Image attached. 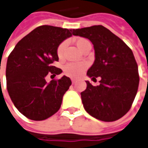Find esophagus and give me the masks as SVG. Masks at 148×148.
<instances>
[{
  "instance_id": "esophagus-1",
  "label": "esophagus",
  "mask_w": 148,
  "mask_h": 148,
  "mask_svg": "<svg viewBox=\"0 0 148 148\" xmlns=\"http://www.w3.org/2000/svg\"><path fill=\"white\" fill-rule=\"evenodd\" d=\"M72 84H76V80H75V79H72Z\"/></svg>"
}]
</instances>
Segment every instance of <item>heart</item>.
Instances as JSON below:
<instances>
[{
  "instance_id": "heart-1",
  "label": "heart",
  "mask_w": 148,
  "mask_h": 148,
  "mask_svg": "<svg viewBox=\"0 0 148 148\" xmlns=\"http://www.w3.org/2000/svg\"><path fill=\"white\" fill-rule=\"evenodd\" d=\"M88 42H89L88 41L87 39L83 38H77L76 40V46L81 51L85 47V45L88 43ZM66 45H67L66 42H62L57 47V56L60 58H62L63 56H64ZM87 67L88 64L86 63H84V62H81V63H68L64 66V72H65V74L67 76L76 78V77H79L83 74V72L85 71Z\"/></svg>"
}]
</instances>
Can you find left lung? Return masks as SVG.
Returning a JSON list of instances; mask_svg holds the SVG:
<instances>
[{"instance_id":"1","label":"left lung","mask_w":148,"mask_h":148,"mask_svg":"<svg viewBox=\"0 0 148 148\" xmlns=\"http://www.w3.org/2000/svg\"><path fill=\"white\" fill-rule=\"evenodd\" d=\"M73 34L89 39L95 50L94 64L87 72L92 80L100 76V84L82 92L85 110L93 118L114 122L130 110L139 83L138 64L131 49L103 25L73 29Z\"/></svg>"}]
</instances>
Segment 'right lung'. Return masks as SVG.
I'll return each mask as SVG.
<instances>
[{
  "label": "right lung",
  "mask_w": 148,
  "mask_h": 148,
  "mask_svg": "<svg viewBox=\"0 0 148 148\" xmlns=\"http://www.w3.org/2000/svg\"><path fill=\"white\" fill-rule=\"evenodd\" d=\"M72 34L73 29L40 25L22 38L8 57L7 90L15 107L27 119L45 120L60 110L72 81L64 76L47 83L46 76L62 72L52 64L59 61L58 46Z\"/></svg>",
  "instance_id": "add662e5"
}]
</instances>
